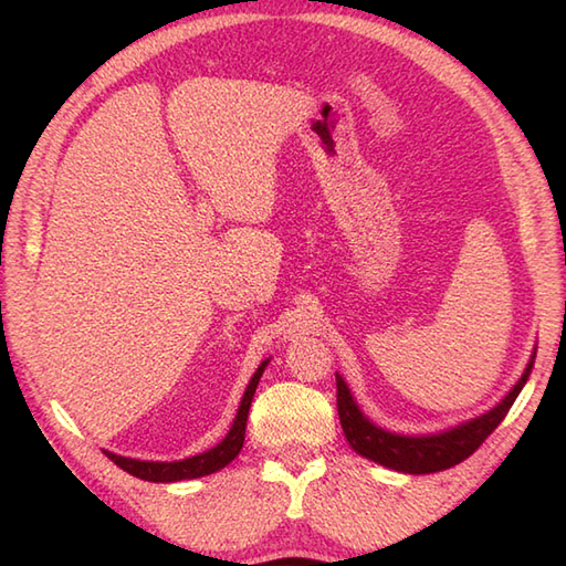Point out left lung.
Masks as SVG:
<instances>
[{
  "label": "left lung",
  "mask_w": 566,
  "mask_h": 566,
  "mask_svg": "<svg viewBox=\"0 0 566 566\" xmlns=\"http://www.w3.org/2000/svg\"><path fill=\"white\" fill-rule=\"evenodd\" d=\"M533 359L527 363L521 381L515 384L511 394L494 408V411L469 420V423L457 426L448 432H438V436H426V438L394 436V432H387L377 428L375 423H369V420L363 416V411L357 408V403L353 401V394L347 389L343 377L335 375V387H338V416H340L345 438L357 454H363L377 464L396 469V472H403V474L442 472V469H450L454 464L464 462L467 457L476 452L479 444H482L491 432L499 428L501 420L511 411L513 401L518 399L527 377H531Z\"/></svg>",
  "instance_id": "left-lung-1"
}]
</instances>
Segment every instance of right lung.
<instances>
[{
    "instance_id": "obj_1",
    "label": "right lung",
    "mask_w": 566,
    "mask_h": 566,
    "mask_svg": "<svg viewBox=\"0 0 566 566\" xmlns=\"http://www.w3.org/2000/svg\"><path fill=\"white\" fill-rule=\"evenodd\" d=\"M270 359H264V363L258 367L255 375H252L248 389L243 394V401H240V408L235 413V420L231 430H228V436L211 448L209 452H201L197 457H189V460L182 462H140V460H130V457H122V454H114V452H106V457L116 464L122 467L124 472L134 474L138 479H146V482H182V479H197V476H207L219 472L228 462H233L240 448H243V440H245V423H248V411H250V403H252V396H255L258 389V381L262 377L264 367H268Z\"/></svg>"
}]
</instances>
